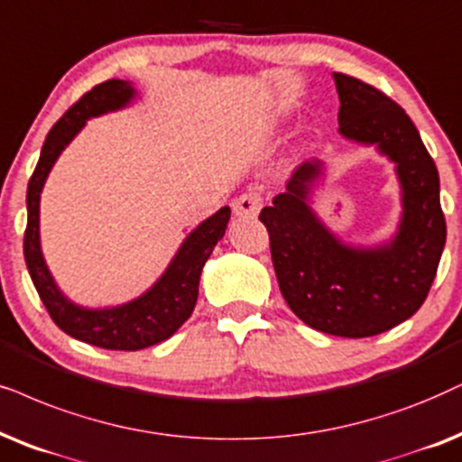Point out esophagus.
Listing matches in <instances>:
<instances>
[{
  "label": "esophagus",
  "instance_id": "esophagus-1",
  "mask_svg": "<svg viewBox=\"0 0 462 462\" xmlns=\"http://www.w3.org/2000/svg\"><path fill=\"white\" fill-rule=\"evenodd\" d=\"M263 206V199L259 193H244L239 195L236 201H233V214L239 218H248V217H256L259 214V209Z\"/></svg>",
  "mask_w": 462,
  "mask_h": 462
}]
</instances>
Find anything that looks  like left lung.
Returning a JSON list of instances; mask_svg holds the SVG:
<instances>
[{"label": "left lung", "instance_id": "obj_1", "mask_svg": "<svg viewBox=\"0 0 462 462\" xmlns=\"http://www.w3.org/2000/svg\"><path fill=\"white\" fill-rule=\"evenodd\" d=\"M339 134L375 146L394 163L401 220L391 242L355 248L327 229L310 206L322 161L297 167L284 193L261 209L280 291L297 319L337 337H371L414 316L427 299L446 245L439 173L416 125L363 80L333 74Z\"/></svg>", "mask_w": 462, "mask_h": 462}]
</instances>
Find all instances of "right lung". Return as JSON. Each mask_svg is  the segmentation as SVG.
Listing matches in <instances>:
<instances>
[{
    "mask_svg": "<svg viewBox=\"0 0 462 462\" xmlns=\"http://www.w3.org/2000/svg\"><path fill=\"white\" fill-rule=\"evenodd\" d=\"M135 97V88L127 80H106L82 95L48 131L40 161L27 187V229L25 263L35 291L46 305L55 325L71 337L106 350H142L171 337L193 314L199 295L201 269L212 254L214 245L223 239L231 218L229 206L220 208L214 217L203 220L184 239L165 273L134 301L116 308L91 310L71 303L59 291L48 272L40 248V193L52 165L63 148L80 134L88 118L121 110Z\"/></svg>",
    "mask_w": 462,
    "mask_h": 462,
    "instance_id": "obj_1",
    "label": "right lung"
}]
</instances>
